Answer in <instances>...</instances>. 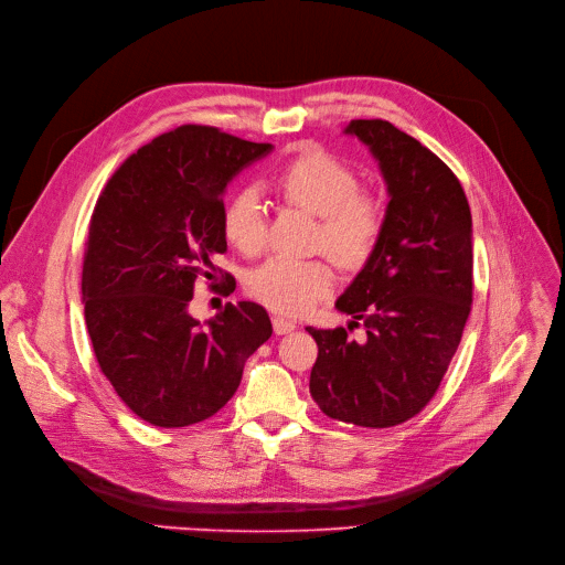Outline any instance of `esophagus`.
Returning a JSON list of instances; mask_svg holds the SVG:
<instances>
[{"instance_id":"obj_1","label":"esophagus","mask_w":565,"mask_h":565,"mask_svg":"<svg viewBox=\"0 0 565 565\" xmlns=\"http://www.w3.org/2000/svg\"><path fill=\"white\" fill-rule=\"evenodd\" d=\"M294 329H297V321H291V319H285V317H274V331H276L278 335L291 333Z\"/></svg>"}]
</instances>
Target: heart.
I'll return each instance as SVG.
<instances>
[{"label": "heart", "instance_id": "b5f03b06", "mask_svg": "<svg viewBox=\"0 0 565 565\" xmlns=\"http://www.w3.org/2000/svg\"><path fill=\"white\" fill-rule=\"evenodd\" d=\"M282 193L319 216L317 244L347 266L363 264L384 232V204L359 191L356 172L324 151L297 156L280 174ZM223 232L234 248L255 255L266 244V204L257 185H244L223 213ZM250 297L285 315H299L324 299L335 285L327 259L268 257L248 274Z\"/></svg>", "mask_w": 565, "mask_h": 565}]
</instances>
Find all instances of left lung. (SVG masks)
Wrapping results in <instances>:
<instances>
[{"label": "left lung", "instance_id": "obj_1", "mask_svg": "<svg viewBox=\"0 0 565 565\" xmlns=\"http://www.w3.org/2000/svg\"><path fill=\"white\" fill-rule=\"evenodd\" d=\"M344 132L377 158L391 200L380 244L335 301L365 340L308 327L319 347L310 395L329 418L393 427L433 399L462 340L473 301L471 211L458 177L407 132L384 119H354Z\"/></svg>", "mask_w": 565, "mask_h": 565}]
</instances>
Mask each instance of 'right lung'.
Wrapping results in <instances>:
<instances>
[{"label": "right lung", "instance_id": "1", "mask_svg": "<svg viewBox=\"0 0 565 565\" xmlns=\"http://www.w3.org/2000/svg\"><path fill=\"white\" fill-rule=\"evenodd\" d=\"M271 149L185 124L126 158L98 195L83 264L87 331L107 382L151 425L221 412L274 333L253 301L227 303L206 327L188 312L198 278L211 280L227 250V183Z\"/></svg>", "mask_w": 565, "mask_h": 565}]
</instances>
